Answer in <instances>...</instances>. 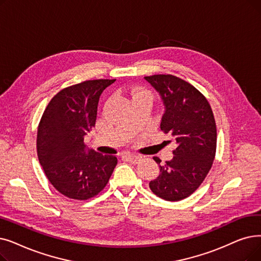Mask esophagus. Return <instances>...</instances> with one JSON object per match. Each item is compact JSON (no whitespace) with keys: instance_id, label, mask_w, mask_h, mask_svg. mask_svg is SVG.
<instances>
[{"instance_id":"34e87169","label":"esophagus","mask_w":261,"mask_h":261,"mask_svg":"<svg viewBox=\"0 0 261 261\" xmlns=\"http://www.w3.org/2000/svg\"><path fill=\"white\" fill-rule=\"evenodd\" d=\"M123 158L126 159V160L130 163H133V164H137L139 163L141 160H142V156L139 155V154H134V153H128V154H124Z\"/></svg>"}]
</instances>
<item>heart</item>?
I'll use <instances>...</instances> for the list:
<instances>
[{
  "label": "heart",
  "instance_id": "heart-1",
  "mask_svg": "<svg viewBox=\"0 0 261 261\" xmlns=\"http://www.w3.org/2000/svg\"><path fill=\"white\" fill-rule=\"evenodd\" d=\"M131 95H132L133 101L137 100V99H140V98H149V99H151V96L148 92H146V90H143V89H140V88H137V87L132 88Z\"/></svg>",
  "mask_w": 261,
  "mask_h": 261
}]
</instances>
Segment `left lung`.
Instances as JSON below:
<instances>
[{"label": "left lung", "mask_w": 261, "mask_h": 261, "mask_svg": "<svg viewBox=\"0 0 261 261\" xmlns=\"http://www.w3.org/2000/svg\"><path fill=\"white\" fill-rule=\"evenodd\" d=\"M161 96L165 113L161 130L177 142L171 161L160 165V175L149 182L153 194L168 201L189 197L205 180L217 151V126L206 97L189 82L173 74L144 76Z\"/></svg>", "instance_id": "8db88e82"}]
</instances>
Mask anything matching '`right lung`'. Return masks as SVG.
I'll use <instances>...</instances> for the list:
<instances>
[{"label": "right lung", "instance_id": "add662e5", "mask_svg": "<svg viewBox=\"0 0 261 261\" xmlns=\"http://www.w3.org/2000/svg\"><path fill=\"white\" fill-rule=\"evenodd\" d=\"M116 80L100 79L68 86L56 94L37 130L39 163L61 194L86 200L105 189L117 164L115 155L86 151L84 138L96 124L100 95Z\"/></svg>", "mask_w": 261, "mask_h": 261}]
</instances>
